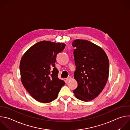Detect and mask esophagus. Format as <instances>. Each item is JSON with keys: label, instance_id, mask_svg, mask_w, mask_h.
<instances>
[{"label": "esophagus", "instance_id": "esophagus-1", "mask_svg": "<svg viewBox=\"0 0 130 130\" xmlns=\"http://www.w3.org/2000/svg\"><path fill=\"white\" fill-rule=\"evenodd\" d=\"M70 79H71V77H70V76H68L67 78H66V81H67V82H68V81L70 80Z\"/></svg>", "mask_w": 130, "mask_h": 130}]
</instances>
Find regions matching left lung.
I'll return each mask as SVG.
<instances>
[{
  "mask_svg": "<svg viewBox=\"0 0 130 130\" xmlns=\"http://www.w3.org/2000/svg\"><path fill=\"white\" fill-rule=\"evenodd\" d=\"M76 70L74 77L77 82L73 90L75 98L84 102L96 98L103 91L109 73V62L105 51L85 40L73 41Z\"/></svg>",
  "mask_w": 130,
  "mask_h": 130,
  "instance_id": "8db88e82",
  "label": "left lung"
}]
</instances>
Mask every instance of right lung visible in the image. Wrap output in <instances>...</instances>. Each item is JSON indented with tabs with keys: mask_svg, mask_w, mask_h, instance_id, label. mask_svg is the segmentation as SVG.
<instances>
[{
	"mask_svg": "<svg viewBox=\"0 0 130 130\" xmlns=\"http://www.w3.org/2000/svg\"><path fill=\"white\" fill-rule=\"evenodd\" d=\"M65 47L64 43L42 41L30 47L20 63L21 80L24 87L37 101L52 102L65 84L58 77L55 67L57 55Z\"/></svg>",
	"mask_w": 130,
	"mask_h": 130,
	"instance_id": "obj_1",
	"label": "right lung"
}]
</instances>
